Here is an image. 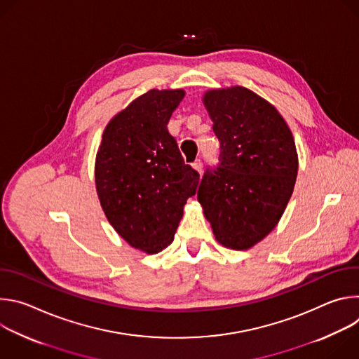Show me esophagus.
Masks as SVG:
<instances>
[{"instance_id": "34e87169", "label": "esophagus", "mask_w": 359, "mask_h": 359, "mask_svg": "<svg viewBox=\"0 0 359 359\" xmlns=\"http://www.w3.org/2000/svg\"><path fill=\"white\" fill-rule=\"evenodd\" d=\"M193 169L194 170H197L198 173H201V170H203V162H201V159H197L196 162H193Z\"/></svg>"}]
</instances>
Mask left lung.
I'll return each mask as SVG.
<instances>
[{"label":"left lung","instance_id":"obj_1","mask_svg":"<svg viewBox=\"0 0 359 359\" xmlns=\"http://www.w3.org/2000/svg\"><path fill=\"white\" fill-rule=\"evenodd\" d=\"M220 142L219 165L204 173L197 200L216 240L248 250L281 219L292 194L298 155L278 111L243 86L203 96Z\"/></svg>","mask_w":359,"mask_h":359}]
</instances>
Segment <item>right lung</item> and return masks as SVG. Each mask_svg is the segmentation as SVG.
<instances>
[{
	"label": "right lung",
	"mask_w": 359,
	"mask_h": 359,
	"mask_svg": "<svg viewBox=\"0 0 359 359\" xmlns=\"http://www.w3.org/2000/svg\"><path fill=\"white\" fill-rule=\"evenodd\" d=\"M183 89H150L107 125L95 161L100 206L132 247L156 254L175 238L198 173L183 161L168 123Z\"/></svg>",
	"instance_id": "obj_1"
}]
</instances>
